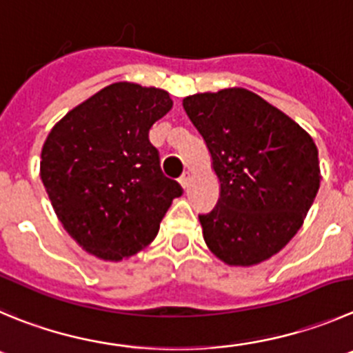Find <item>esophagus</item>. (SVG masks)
Here are the masks:
<instances>
[{
  "label": "esophagus",
  "mask_w": 353,
  "mask_h": 353,
  "mask_svg": "<svg viewBox=\"0 0 353 353\" xmlns=\"http://www.w3.org/2000/svg\"><path fill=\"white\" fill-rule=\"evenodd\" d=\"M190 181H192V176H190V172H184L183 176L179 177V184L184 188V190H186V188H188Z\"/></svg>",
  "instance_id": "esophagus-1"
}]
</instances>
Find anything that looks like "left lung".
<instances>
[{
  "label": "left lung",
  "instance_id": "obj_1",
  "mask_svg": "<svg viewBox=\"0 0 353 353\" xmlns=\"http://www.w3.org/2000/svg\"><path fill=\"white\" fill-rule=\"evenodd\" d=\"M183 108L221 183L199 216L203 240L230 266H252L288 245L321 186L319 150L292 118L247 88L188 95Z\"/></svg>",
  "mask_w": 353,
  "mask_h": 353
}]
</instances>
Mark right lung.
I'll use <instances>...</instances> for the list:
<instances>
[{
	"instance_id": "1",
	"label": "right lung",
	"mask_w": 353,
	"mask_h": 353,
	"mask_svg": "<svg viewBox=\"0 0 353 353\" xmlns=\"http://www.w3.org/2000/svg\"><path fill=\"white\" fill-rule=\"evenodd\" d=\"M169 92L118 81L72 108L43 144L39 176L65 232L104 261L137 254L183 190L161 174L150 128Z\"/></svg>"
}]
</instances>
